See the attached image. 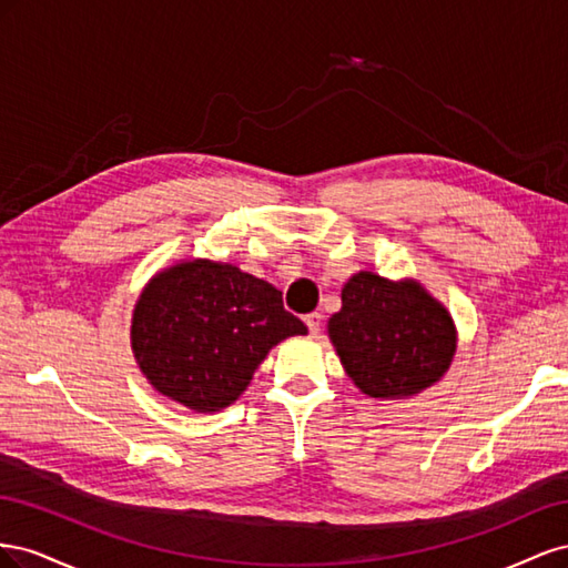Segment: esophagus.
Returning <instances> with one entry per match:
<instances>
[{
    "label": "esophagus",
    "mask_w": 568,
    "mask_h": 568,
    "mask_svg": "<svg viewBox=\"0 0 568 568\" xmlns=\"http://www.w3.org/2000/svg\"><path fill=\"white\" fill-rule=\"evenodd\" d=\"M303 320L307 324V329H311V334L317 336L320 334V326H322V315L320 313H311V315H305Z\"/></svg>",
    "instance_id": "1"
}]
</instances>
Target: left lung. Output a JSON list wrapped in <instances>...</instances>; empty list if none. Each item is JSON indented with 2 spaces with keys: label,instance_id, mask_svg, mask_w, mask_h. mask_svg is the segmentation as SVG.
<instances>
[{
  "label": "left lung",
  "instance_id": "1",
  "mask_svg": "<svg viewBox=\"0 0 568 568\" xmlns=\"http://www.w3.org/2000/svg\"><path fill=\"white\" fill-rule=\"evenodd\" d=\"M341 365L369 398L405 400L450 369L457 329L448 307L415 280L359 270L326 322Z\"/></svg>",
  "mask_w": 568,
  "mask_h": 568
}]
</instances>
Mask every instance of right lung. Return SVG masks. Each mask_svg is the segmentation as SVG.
Segmentation results:
<instances>
[{
	"label": "right lung",
	"instance_id": "1",
	"mask_svg": "<svg viewBox=\"0 0 568 568\" xmlns=\"http://www.w3.org/2000/svg\"><path fill=\"white\" fill-rule=\"evenodd\" d=\"M307 326L282 291L232 263L192 257L153 274L132 311L130 341L146 382L211 415L242 395L267 353Z\"/></svg>",
	"mask_w": 568,
	"mask_h": 568
}]
</instances>
